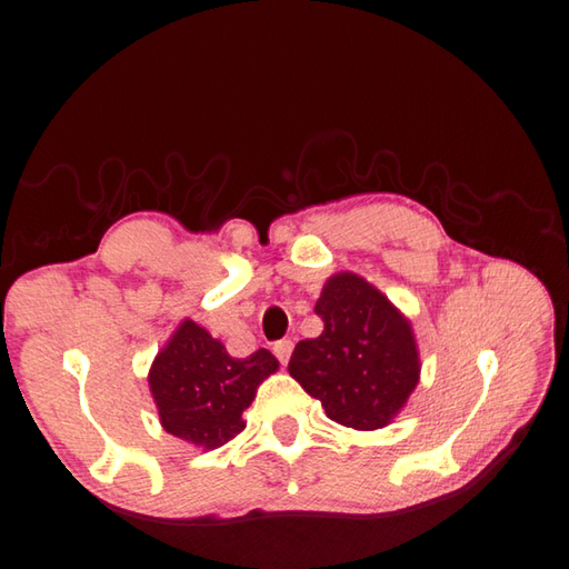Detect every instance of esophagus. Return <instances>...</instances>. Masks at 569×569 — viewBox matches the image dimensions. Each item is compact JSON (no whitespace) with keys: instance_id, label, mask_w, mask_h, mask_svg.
Instances as JSON below:
<instances>
[{"instance_id":"esophagus-1","label":"esophagus","mask_w":569,"mask_h":569,"mask_svg":"<svg viewBox=\"0 0 569 569\" xmlns=\"http://www.w3.org/2000/svg\"><path fill=\"white\" fill-rule=\"evenodd\" d=\"M292 349H295L292 339H282V341H277V345L272 347L274 357L280 359V363H287V361H289V357H292Z\"/></svg>"}]
</instances>
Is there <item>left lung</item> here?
<instances>
[{"instance_id": "left-lung-1", "label": "left lung", "mask_w": 569, "mask_h": 569, "mask_svg": "<svg viewBox=\"0 0 569 569\" xmlns=\"http://www.w3.org/2000/svg\"><path fill=\"white\" fill-rule=\"evenodd\" d=\"M315 312L325 329L295 347L289 377L321 401L331 421L357 431L386 426L421 373L409 319L351 272L331 277Z\"/></svg>"}]
</instances>
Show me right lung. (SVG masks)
<instances>
[{
  "label": "right lung",
  "mask_w": 569,
  "mask_h": 569,
  "mask_svg": "<svg viewBox=\"0 0 569 569\" xmlns=\"http://www.w3.org/2000/svg\"><path fill=\"white\" fill-rule=\"evenodd\" d=\"M277 367L267 349L232 359L222 341L186 319L148 373L160 423L192 446L220 448L242 431V411Z\"/></svg>",
  "instance_id": "right-lung-1"
}]
</instances>
